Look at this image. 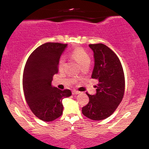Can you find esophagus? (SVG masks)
I'll use <instances>...</instances> for the list:
<instances>
[{
  "label": "esophagus",
  "instance_id": "34e87169",
  "mask_svg": "<svg viewBox=\"0 0 149 149\" xmlns=\"http://www.w3.org/2000/svg\"><path fill=\"white\" fill-rule=\"evenodd\" d=\"M80 92L77 91V90H73L72 91L73 95H78V94H80Z\"/></svg>",
  "mask_w": 149,
  "mask_h": 149
}]
</instances>
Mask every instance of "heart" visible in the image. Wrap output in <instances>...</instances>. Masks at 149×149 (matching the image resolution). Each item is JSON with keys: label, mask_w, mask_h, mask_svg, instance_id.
Listing matches in <instances>:
<instances>
[{"label": "heart", "mask_w": 149, "mask_h": 149, "mask_svg": "<svg viewBox=\"0 0 149 149\" xmlns=\"http://www.w3.org/2000/svg\"><path fill=\"white\" fill-rule=\"evenodd\" d=\"M71 57L74 59L77 62L83 66V65L90 64V57L88 54V52L82 47H76L72 52H71ZM65 66V60L64 58H61L59 59L58 67L59 70H62Z\"/></svg>", "instance_id": "heart-1"}]
</instances>
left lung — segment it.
Returning a JSON list of instances; mask_svg holds the SVG:
<instances>
[{"label":"left lung","instance_id":"8db88e82","mask_svg":"<svg viewBox=\"0 0 149 149\" xmlns=\"http://www.w3.org/2000/svg\"><path fill=\"white\" fill-rule=\"evenodd\" d=\"M94 52L95 65L92 78L98 80L96 94L89 97V103L82 108L85 116L93 120L107 118L116 111L123 100L125 76L117 55L102 43L90 44Z\"/></svg>","mask_w":149,"mask_h":149}]
</instances>
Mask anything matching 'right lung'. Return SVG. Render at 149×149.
Returning <instances> with one entry per match:
<instances>
[{"instance_id":"add662e5","label":"right lung","mask_w":149,"mask_h":149,"mask_svg":"<svg viewBox=\"0 0 149 149\" xmlns=\"http://www.w3.org/2000/svg\"><path fill=\"white\" fill-rule=\"evenodd\" d=\"M67 44L47 42L37 47L26 63L23 73L25 99L34 115L46 122L54 120L63 113L62 100L71 95L70 90L52 85L59 71V59Z\"/></svg>"}]
</instances>
